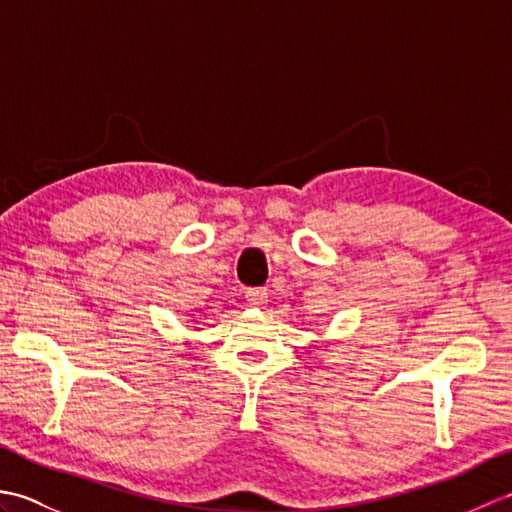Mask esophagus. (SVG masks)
<instances>
[{
    "mask_svg": "<svg viewBox=\"0 0 512 512\" xmlns=\"http://www.w3.org/2000/svg\"><path fill=\"white\" fill-rule=\"evenodd\" d=\"M246 301H248V306L262 308L264 303L268 301V290L266 288H248L246 290Z\"/></svg>",
    "mask_w": 512,
    "mask_h": 512,
    "instance_id": "1",
    "label": "esophagus"
}]
</instances>
